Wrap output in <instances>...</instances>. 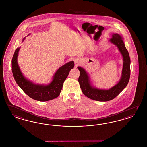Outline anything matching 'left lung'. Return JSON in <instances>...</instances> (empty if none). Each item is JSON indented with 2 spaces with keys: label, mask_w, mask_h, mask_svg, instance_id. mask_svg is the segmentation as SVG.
Masks as SVG:
<instances>
[{
  "label": "left lung",
  "mask_w": 147,
  "mask_h": 147,
  "mask_svg": "<svg viewBox=\"0 0 147 147\" xmlns=\"http://www.w3.org/2000/svg\"><path fill=\"white\" fill-rule=\"evenodd\" d=\"M110 40L118 47L123 58L122 75L118 84L109 90L98 89L93 88L90 84L89 76L85 70L81 67H77L80 71L78 82L83 93L88 98L97 101L106 102L113 100L126 87L130 79V59L122 38L119 34L115 33L113 34V37Z\"/></svg>",
  "instance_id": "8db88e82"
}]
</instances>
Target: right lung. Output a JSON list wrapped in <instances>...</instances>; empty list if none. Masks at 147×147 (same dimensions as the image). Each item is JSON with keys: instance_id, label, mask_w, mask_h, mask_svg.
Returning <instances> with one entry per match:
<instances>
[{"instance_id": "add662e5", "label": "right lung", "mask_w": 147, "mask_h": 147, "mask_svg": "<svg viewBox=\"0 0 147 147\" xmlns=\"http://www.w3.org/2000/svg\"><path fill=\"white\" fill-rule=\"evenodd\" d=\"M19 49L20 47L16 49L12 59V71L17 84L26 95L33 100L45 102L57 97L61 93L64 82L70 71L74 67V62H69L59 68L50 84L37 85L27 80L19 69L17 63Z\"/></svg>"}]
</instances>
